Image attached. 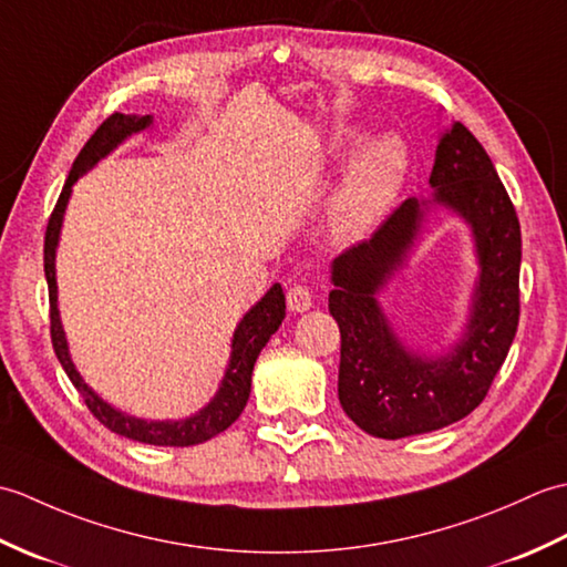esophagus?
<instances>
[{"label": "esophagus", "mask_w": 567, "mask_h": 567, "mask_svg": "<svg viewBox=\"0 0 567 567\" xmlns=\"http://www.w3.org/2000/svg\"><path fill=\"white\" fill-rule=\"evenodd\" d=\"M311 305H315V297H311L307 285L290 287V292H287V307L297 311V315H302V311L311 309Z\"/></svg>", "instance_id": "34e87169"}]
</instances>
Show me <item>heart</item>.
<instances>
[{
    "mask_svg": "<svg viewBox=\"0 0 567 567\" xmlns=\"http://www.w3.org/2000/svg\"><path fill=\"white\" fill-rule=\"evenodd\" d=\"M348 134L346 143H355ZM409 175V148L394 134L368 138L353 158L323 207V228L336 244H351L382 221Z\"/></svg>",
    "mask_w": 567,
    "mask_h": 567,
    "instance_id": "heart-1",
    "label": "heart"
}]
</instances>
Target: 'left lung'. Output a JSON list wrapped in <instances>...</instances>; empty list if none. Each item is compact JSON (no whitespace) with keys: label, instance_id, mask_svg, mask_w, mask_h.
Returning <instances> with one entry per match:
<instances>
[{"label":"left lung","instance_id":"left-lung-1","mask_svg":"<svg viewBox=\"0 0 567 567\" xmlns=\"http://www.w3.org/2000/svg\"><path fill=\"white\" fill-rule=\"evenodd\" d=\"M429 185V197H409L375 236L331 262L339 400L360 429L390 441L439 431L473 412L519 327V219L489 155L461 122L441 134ZM433 208L471 228L478 277L458 339L443 354H421L391 327L377 295L408 261Z\"/></svg>","mask_w":567,"mask_h":567}]
</instances>
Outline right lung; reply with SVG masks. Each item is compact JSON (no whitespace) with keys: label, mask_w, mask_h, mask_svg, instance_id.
I'll return each mask as SVG.
<instances>
[{"label":"right lung","mask_w":567,"mask_h":567,"mask_svg":"<svg viewBox=\"0 0 567 567\" xmlns=\"http://www.w3.org/2000/svg\"><path fill=\"white\" fill-rule=\"evenodd\" d=\"M153 126V116H138V114H112L106 122L94 131V136L84 143V148L72 163V171L65 179V187L60 192L55 209L51 214V221L45 228V248H43V268H45V280H48V297H51V339L55 355L60 365L68 372L70 382L75 384L78 392L82 394L84 404L90 406V412L97 416L102 424L118 433V436L148 443V445H175V449H185V445H197L214 439L216 433L226 431L228 426L244 412L250 394V378L252 368H256V360L265 343L270 341V336L280 329L285 319V292L280 282H275L268 292H265L256 305H252L244 319L238 321L231 339V355H228V365L221 378L219 390L214 392L212 400L204 404L199 412L189 414L185 419H138L131 416L122 409H116L106 400L94 392L87 382L82 380L75 363H72L70 346L65 339L63 321H60V309H58V282H55V252L60 244V231H63V219L65 209L72 195V185L78 179L92 171L102 158H106L112 151H116L126 138L134 134H141Z\"/></svg>","instance_id":"add662e5"}]
</instances>
